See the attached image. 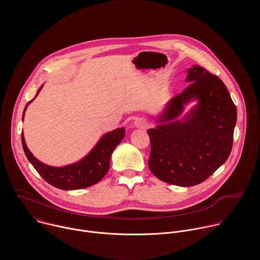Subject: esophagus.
<instances>
[{"label": "esophagus", "mask_w": 260, "mask_h": 260, "mask_svg": "<svg viewBox=\"0 0 260 260\" xmlns=\"http://www.w3.org/2000/svg\"><path fill=\"white\" fill-rule=\"evenodd\" d=\"M134 126L137 128H145L147 126V121L144 118H137L134 121Z\"/></svg>", "instance_id": "obj_1"}]
</instances>
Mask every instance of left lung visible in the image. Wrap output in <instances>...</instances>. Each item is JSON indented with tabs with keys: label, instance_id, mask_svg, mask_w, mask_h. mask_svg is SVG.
<instances>
[{
	"label": "left lung",
	"instance_id": "8db88e82",
	"mask_svg": "<svg viewBox=\"0 0 260 260\" xmlns=\"http://www.w3.org/2000/svg\"><path fill=\"white\" fill-rule=\"evenodd\" d=\"M185 81L190 84L167 103L157 125L147 131L151 143L148 166L161 181L189 187L229 158L237 108L225 84L201 66L188 69ZM192 100L197 105L181 116Z\"/></svg>",
	"mask_w": 260,
	"mask_h": 260
}]
</instances>
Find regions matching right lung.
Listing matches in <instances>:
<instances>
[{
	"label": "right lung",
	"mask_w": 260,
	"mask_h": 260,
	"mask_svg": "<svg viewBox=\"0 0 260 260\" xmlns=\"http://www.w3.org/2000/svg\"><path fill=\"white\" fill-rule=\"evenodd\" d=\"M42 87L43 85L37 91L35 98H37ZM34 100L25 105L22 120L27 106ZM124 136L125 129L123 127L104 134L87 155L76 162L63 167H51L37 159L28 150L23 134H21V143L26 158L47 183L62 190H75L89 187L105 177L110 169L111 154Z\"/></svg>",
	"instance_id": "obj_1"
}]
</instances>
